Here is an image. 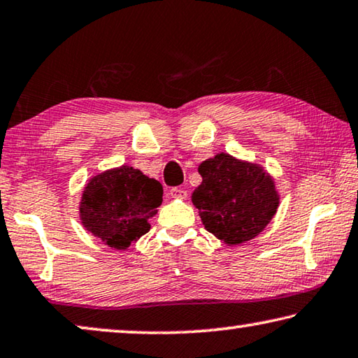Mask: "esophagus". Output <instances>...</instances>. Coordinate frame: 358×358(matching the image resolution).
I'll list each match as a JSON object with an SVG mask.
<instances>
[{
	"mask_svg": "<svg viewBox=\"0 0 358 358\" xmlns=\"http://www.w3.org/2000/svg\"><path fill=\"white\" fill-rule=\"evenodd\" d=\"M169 195L173 198H185L187 192L184 189H180V187H171V189H169Z\"/></svg>",
	"mask_w": 358,
	"mask_h": 358,
	"instance_id": "1",
	"label": "esophagus"
}]
</instances>
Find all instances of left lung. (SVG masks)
Returning <instances> with one entry per match:
<instances>
[{"instance_id": "left-lung-1", "label": "left lung", "mask_w": 358, "mask_h": 358, "mask_svg": "<svg viewBox=\"0 0 358 358\" xmlns=\"http://www.w3.org/2000/svg\"><path fill=\"white\" fill-rule=\"evenodd\" d=\"M203 182L192 195L208 232L227 245L259 235L278 206L271 176L256 164L219 153L200 164Z\"/></svg>"}]
</instances>
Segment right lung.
Segmentation results:
<instances>
[{"label":"right lung","mask_w":358,"mask_h":358,"mask_svg":"<svg viewBox=\"0 0 358 358\" xmlns=\"http://www.w3.org/2000/svg\"><path fill=\"white\" fill-rule=\"evenodd\" d=\"M163 187L139 169L122 166L86 185L80 214L86 230L115 250H126L150 230L148 219L163 201Z\"/></svg>","instance_id":"right-lung-1"}]
</instances>
